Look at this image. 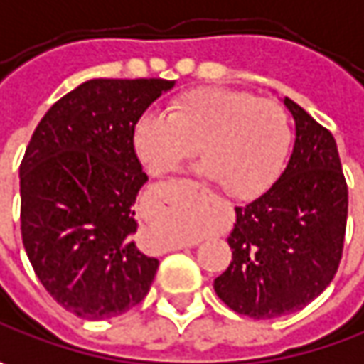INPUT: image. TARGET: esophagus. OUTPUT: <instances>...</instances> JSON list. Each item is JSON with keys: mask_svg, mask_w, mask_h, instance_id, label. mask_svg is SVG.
I'll use <instances>...</instances> for the list:
<instances>
[{"mask_svg": "<svg viewBox=\"0 0 364 364\" xmlns=\"http://www.w3.org/2000/svg\"><path fill=\"white\" fill-rule=\"evenodd\" d=\"M185 189H187V193L197 195V197H203V199H215V195L211 193L205 185H199V183L189 181L187 185H185Z\"/></svg>", "mask_w": 364, "mask_h": 364, "instance_id": "34e87169", "label": "esophagus"}]
</instances>
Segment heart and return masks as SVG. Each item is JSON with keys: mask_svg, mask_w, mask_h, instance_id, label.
I'll list each match as a JSON object with an SVG mask.
<instances>
[{"mask_svg": "<svg viewBox=\"0 0 364 364\" xmlns=\"http://www.w3.org/2000/svg\"><path fill=\"white\" fill-rule=\"evenodd\" d=\"M290 141V120L276 100L225 86L181 92L169 102L167 117L146 110L132 129V146L151 173L179 171L201 146L207 173L242 199L272 185Z\"/></svg>", "mask_w": 364, "mask_h": 364, "instance_id": "1", "label": "heart"}]
</instances>
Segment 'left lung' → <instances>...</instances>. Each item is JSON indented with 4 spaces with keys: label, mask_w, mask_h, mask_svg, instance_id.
Masks as SVG:
<instances>
[{
    "label": "left lung",
    "mask_w": 364,
    "mask_h": 364,
    "mask_svg": "<svg viewBox=\"0 0 364 364\" xmlns=\"http://www.w3.org/2000/svg\"><path fill=\"white\" fill-rule=\"evenodd\" d=\"M296 143L280 179L235 207L232 264L213 288L233 312L276 318L312 302L332 282L345 247L348 187L336 141L294 100Z\"/></svg>",
    "instance_id": "8db88e82"
}]
</instances>
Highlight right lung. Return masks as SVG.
I'll use <instances>...</instances> for the list:
<instances>
[{
  "label": "right lung",
  "instance_id": "add662e5",
  "mask_svg": "<svg viewBox=\"0 0 364 364\" xmlns=\"http://www.w3.org/2000/svg\"><path fill=\"white\" fill-rule=\"evenodd\" d=\"M173 84L84 82L46 112L21 159V242L48 294L76 316H119L143 300L157 274V257L136 245L134 201L146 173L132 129Z\"/></svg>",
  "mask_w": 364,
  "mask_h": 364
}]
</instances>
